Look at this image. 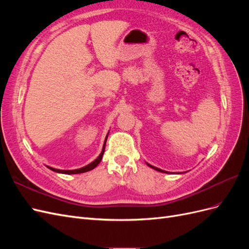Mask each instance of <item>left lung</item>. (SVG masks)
Returning a JSON list of instances; mask_svg holds the SVG:
<instances>
[{"label": "left lung", "instance_id": "1", "mask_svg": "<svg viewBox=\"0 0 249 249\" xmlns=\"http://www.w3.org/2000/svg\"><path fill=\"white\" fill-rule=\"evenodd\" d=\"M146 165H147V166H149L150 168H153V169H155V170H157V171H160V172H163V173H172V172H168V171H165V170H162V169H160V168H158V167H155V166H153V165H150V164H148L147 162H146Z\"/></svg>", "mask_w": 249, "mask_h": 249}]
</instances>
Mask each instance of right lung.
I'll return each instance as SVG.
<instances>
[{"label": "right lung", "instance_id": "add662e5", "mask_svg": "<svg viewBox=\"0 0 249 249\" xmlns=\"http://www.w3.org/2000/svg\"><path fill=\"white\" fill-rule=\"evenodd\" d=\"M108 135H109V132L107 134L106 138H105V141H104V145H103V148H102V152L100 154V156L96 158V159L94 161H92L91 163H89L88 165H86V166L84 167H81V168H78V169H73V170H62V169H56V168H53V167H50V166H47L49 169H51L52 171H55V172H58V173H63V175H77V173H83V172H87L89 170H92L94 169L97 165H99L103 159V156H104V153H105V146H106V142H107V138H108Z\"/></svg>", "mask_w": 249, "mask_h": 249}]
</instances>
